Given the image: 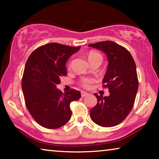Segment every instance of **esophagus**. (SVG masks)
Masks as SVG:
<instances>
[{
	"label": "esophagus",
	"mask_w": 159,
	"mask_h": 159,
	"mask_svg": "<svg viewBox=\"0 0 159 159\" xmlns=\"http://www.w3.org/2000/svg\"><path fill=\"white\" fill-rule=\"evenodd\" d=\"M88 95V93L84 92V91H81V96H82V98L87 96V95Z\"/></svg>",
	"instance_id": "esophagus-1"
}]
</instances>
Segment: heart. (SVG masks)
Listing matches in <instances>:
<instances>
[{
  "instance_id": "b5f03b06",
  "label": "heart",
  "mask_w": 159,
  "mask_h": 159,
  "mask_svg": "<svg viewBox=\"0 0 159 159\" xmlns=\"http://www.w3.org/2000/svg\"><path fill=\"white\" fill-rule=\"evenodd\" d=\"M88 57L89 61H90V64L94 61H102V56L96 51H90V53H88ZM93 82V79L88 78V77H84L81 80L80 83H81V84L84 87V88H88L90 87V84L92 83Z\"/></svg>"
}]
</instances>
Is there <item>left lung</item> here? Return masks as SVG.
<instances>
[{"instance_id":"left-lung-1","label":"left lung","mask_w":159,"mask_h":159,"mask_svg":"<svg viewBox=\"0 0 159 159\" xmlns=\"http://www.w3.org/2000/svg\"><path fill=\"white\" fill-rule=\"evenodd\" d=\"M88 46L103 51L107 56L108 64L103 83L110 93L105 97L95 93L98 103L90 110V118L101 127H114L124 121L134 106L138 89L135 63L127 49L112 41Z\"/></svg>"}]
</instances>
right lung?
<instances>
[{"mask_svg":"<svg viewBox=\"0 0 159 159\" xmlns=\"http://www.w3.org/2000/svg\"><path fill=\"white\" fill-rule=\"evenodd\" d=\"M80 49L49 43L39 47L28 58L21 82L22 92L28 111L43 127L56 129L71 119V102L79 100L81 94L74 89L63 94L57 85L61 77L66 75L67 61Z\"/></svg>","mask_w":159,"mask_h":159,"instance_id":"right-lung-1","label":"right lung"}]
</instances>
